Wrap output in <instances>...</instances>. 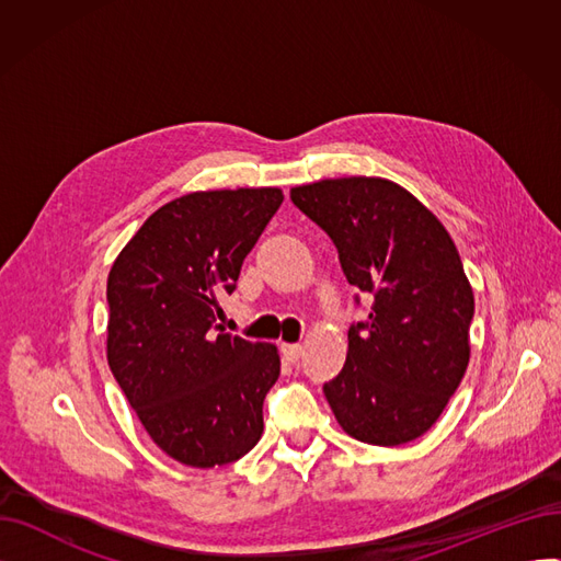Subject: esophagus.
Instances as JSON below:
<instances>
[{
	"label": "esophagus",
	"instance_id": "1",
	"mask_svg": "<svg viewBox=\"0 0 561 561\" xmlns=\"http://www.w3.org/2000/svg\"><path fill=\"white\" fill-rule=\"evenodd\" d=\"M282 355L286 357V362L296 364L302 357V345H298V343H284L282 345Z\"/></svg>",
	"mask_w": 561,
	"mask_h": 561
}]
</instances>
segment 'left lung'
Wrapping results in <instances>:
<instances>
[{
	"instance_id": "left-lung-1",
	"label": "left lung",
	"mask_w": 561,
	"mask_h": 561,
	"mask_svg": "<svg viewBox=\"0 0 561 561\" xmlns=\"http://www.w3.org/2000/svg\"><path fill=\"white\" fill-rule=\"evenodd\" d=\"M298 209L336 245L341 271L370 313L347 330V357L325 381L339 425L370 446L423 436L468 366L473 290L459 252L425 206L377 176L290 188Z\"/></svg>"
}]
</instances>
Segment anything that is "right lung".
I'll list each match as a JSON object with an SVG mask.
<instances>
[{
    "mask_svg": "<svg viewBox=\"0 0 561 561\" xmlns=\"http://www.w3.org/2000/svg\"><path fill=\"white\" fill-rule=\"evenodd\" d=\"M282 202L279 188L176 197L108 273L111 373L154 444L186 466L231 463L261 438L277 347L225 334L218 318Z\"/></svg>",
    "mask_w": 561,
    "mask_h": 561,
    "instance_id": "right-lung-1",
    "label": "right lung"
}]
</instances>
